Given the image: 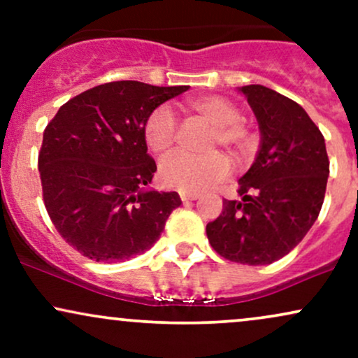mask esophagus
Here are the masks:
<instances>
[{"mask_svg": "<svg viewBox=\"0 0 358 358\" xmlns=\"http://www.w3.org/2000/svg\"><path fill=\"white\" fill-rule=\"evenodd\" d=\"M180 199H182V202H192V200H196L199 199V195L196 193H187V192H180Z\"/></svg>", "mask_w": 358, "mask_h": 358, "instance_id": "obj_1", "label": "esophagus"}]
</instances>
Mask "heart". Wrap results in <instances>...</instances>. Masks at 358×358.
I'll return each instance as SVG.
<instances>
[{"mask_svg": "<svg viewBox=\"0 0 358 358\" xmlns=\"http://www.w3.org/2000/svg\"><path fill=\"white\" fill-rule=\"evenodd\" d=\"M187 108L205 122L213 126L207 148L224 146L236 159L248 158L252 150V136L242 124V110L224 96L193 97ZM178 124L166 106H159L150 114L143 127L146 146L156 155H165L175 145ZM231 173V165L222 153L207 155L176 153L159 165V180L166 187L180 192L200 193L224 182Z\"/></svg>", "mask_w": 358, "mask_h": 358, "instance_id": "heart-1", "label": "heart"}]
</instances>
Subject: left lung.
I'll return each instance as SVG.
<instances>
[{"mask_svg": "<svg viewBox=\"0 0 358 358\" xmlns=\"http://www.w3.org/2000/svg\"><path fill=\"white\" fill-rule=\"evenodd\" d=\"M241 90L259 121L261 150L239 180L242 200H224L207 237L227 261L271 264L296 248L318 219L330 162L322 131L298 102L264 85Z\"/></svg>", "mask_w": 358, "mask_h": 358, "instance_id": "left-lung-1", "label": "left lung"}]
</instances>
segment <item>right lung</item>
Returning <instances> with one entry per match:
<instances>
[{"label":"right lung","mask_w":358,"mask_h":358,"mask_svg":"<svg viewBox=\"0 0 358 358\" xmlns=\"http://www.w3.org/2000/svg\"><path fill=\"white\" fill-rule=\"evenodd\" d=\"M185 90L108 82L65 102L45 127L38 153L45 208L82 256L119 262L143 254L180 207L176 192L143 190L156 171L143 127L159 104Z\"/></svg>","instance_id":"add662e5"}]
</instances>
